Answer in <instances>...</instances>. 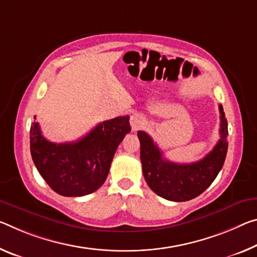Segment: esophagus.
<instances>
[{
  "label": "esophagus",
  "mask_w": 257,
  "mask_h": 257,
  "mask_svg": "<svg viewBox=\"0 0 257 257\" xmlns=\"http://www.w3.org/2000/svg\"><path fill=\"white\" fill-rule=\"evenodd\" d=\"M144 124H145V117L142 115V114L134 113L133 115L130 116V125H132L134 132L142 128Z\"/></svg>",
  "instance_id": "34e87169"
}]
</instances>
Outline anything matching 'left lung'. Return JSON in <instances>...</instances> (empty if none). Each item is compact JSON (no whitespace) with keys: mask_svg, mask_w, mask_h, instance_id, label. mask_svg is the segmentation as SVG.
<instances>
[{"mask_svg":"<svg viewBox=\"0 0 257 257\" xmlns=\"http://www.w3.org/2000/svg\"><path fill=\"white\" fill-rule=\"evenodd\" d=\"M221 140L205 158L192 164H176L164 158L162 151L154 144L149 134L138 132L143 175L150 189L170 201H187L200 195L222 169L227 152V121L222 105Z\"/></svg>","mask_w":257,"mask_h":257,"instance_id":"obj_1","label":"left lung"}]
</instances>
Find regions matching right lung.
<instances>
[{"label":"right lung","mask_w":257,"mask_h":257,"mask_svg":"<svg viewBox=\"0 0 257 257\" xmlns=\"http://www.w3.org/2000/svg\"><path fill=\"white\" fill-rule=\"evenodd\" d=\"M130 132L129 116H117L100 122L79 141L56 144L42 136L39 122H33L30 133L32 159L55 192L82 197L104 184L114 153Z\"/></svg>","instance_id":"add662e5"}]
</instances>
